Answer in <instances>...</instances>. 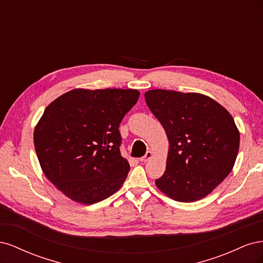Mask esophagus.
Returning a JSON list of instances; mask_svg holds the SVG:
<instances>
[{
    "label": "esophagus",
    "instance_id": "1",
    "mask_svg": "<svg viewBox=\"0 0 263 263\" xmlns=\"http://www.w3.org/2000/svg\"><path fill=\"white\" fill-rule=\"evenodd\" d=\"M151 157H153V153H151V151H147L146 155L144 157H141L139 160H140V162H146V161L149 160Z\"/></svg>",
    "mask_w": 263,
    "mask_h": 263
}]
</instances>
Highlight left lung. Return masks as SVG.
<instances>
[{
    "label": "left lung",
    "mask_w": 263,
    "mask_h": 263,
    "mask_svg": "<svg viewBox=\"0 0 263 263\" xmlns=\"http://www.w3.org/2000/svg\"><path fill=\"white\" fill-rule=\"evenodd\" d=\"M145 99L169 139L158 189L179 202L201 200L235 164L240 136L234 118L216 101L198 93L150 90Z\"/></svg>",
    "instance_id": "1"
}]
</instances>
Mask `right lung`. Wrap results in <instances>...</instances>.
Wrapping results in <instances>:
<instances>
[{
    "label": "right lung",
    "mask_w": 263,
    "mask_h": 263,
    "mask_svg": "<svg viewBox=\"0 0 263 263\" xmlns=\"http://www.w3.org/2000/svg\"><path fill=\"white\" fill-rule=\"evenodd\" d=\"M137 90L76 89L46 107L34 133L45 176L71 200L98 203L122 186L130 166L121 155L119 124Z\"/></svg>",
    "instance_id": "right-lung-1"
}]
</instances>
